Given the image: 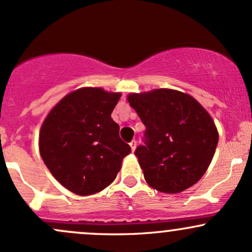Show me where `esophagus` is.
Wrapping results in <instances>:
<instances>
[{
  "instance_id": "obj_1",
  "label": "esophagus",
  "mask_w": 252,
  "mask_h": 252,
  "mask_svg": "<svg viewBox=\"0 0 252 252\" xmlns=\"http://www.w3.org/2000/svg\"><path fill=\"white\" fill-rule=\"evenodd\" d=\"M129 145H130V147H131V151H133V152H134V151H135V148H136V141H135V140H133V141H131L130 144H129Z\"/></svg>"
}]
</instances>
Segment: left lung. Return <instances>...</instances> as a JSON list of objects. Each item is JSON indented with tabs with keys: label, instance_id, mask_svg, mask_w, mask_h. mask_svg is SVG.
<instances>
[{
	"label": "left lung",
	"instance_id": "obj_1",
	"mask_svg": "<svg viewBox=\"0 0 252 252\" xmlns=\"http://www.w3.org/2000/svg\"><path fill=\"white\" fill-rule=\"evenodd\" d=\"M128 101L146 126L135 156L151 187L180 193L197 184L215 153L219 134L194 97L173 89L130 94Z\"/></svg>",
	"mask_w": 252,
	"mask_h": 252
}]
</instances>
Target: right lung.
Segmentation results:
<instances>
[{"label":"right lung","mask_w":252,"mask_h":252,"mask_svg":"<svg viewBox=\"0 0 252 252\" xmlns=\"http://www.w3.org/2000/svg\"><path fill=\"white\" fill-rule=\"evenodd\" d=\"M121 94L81 88L60 100L39 131V153L53 176L78 195L100 192L131 152L111 118Z\"/></svg>","instance_id":"1"}]
</instances>
